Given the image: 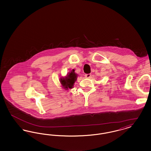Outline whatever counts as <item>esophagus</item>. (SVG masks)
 Listing matches in <instances>:
<instances>
[{
  "label": "esophagus",
  "instance_id": "obj_1",
  "mask_svg": "<svg viewBox=\"0 0 151 151\" xmlns=\"http://www.w3.org/2000/svg\"><path fill=\"white\" fill-rule=\"evenodd\" d=\"M91 73H89V74H86L85 75V77L86 78H88V79H90V78H91Z\"/></svg>",
  "mask_w": 151,
  "mask_h": 151
}]
</instances>
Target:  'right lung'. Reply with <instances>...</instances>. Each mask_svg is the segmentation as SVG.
Segmentation results:
<instances>
[{"label": "right lung", "instance_id": "1", "mask_svg": "<svg viewBox=\"0 0 151 151\" xmlns=\"http://www.w3.org/2000/svg\"><path fill=\"white\" fill-rule=\"evenodd\" d=\"M78 74L75 72V70L73 69L68 72L65 76H61L59 79V81L62 88L65 90H68L73 88V85L77 80Z\"/></svg>", "mask_w": 151, "mask_h": 151}]
</instances>
